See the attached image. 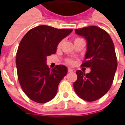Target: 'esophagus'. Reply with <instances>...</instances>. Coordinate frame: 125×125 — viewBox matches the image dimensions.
Returning a JSON list of instances; mask_svg holds the SVG:
<instances>
[{
  "label": "esophagus",
  "instance_id": "esophagus-1",
  "mask_svg": "<svg viewBox=\"0 0 125 125\" xmlns=\"http://www.w3.org/2000/svg\"><path fill=\"white\" fill-rule=\"evenodd\" d=\"M67 70H68V72H73V69L71 68H70V67H68Z\"/></svg>",
  "mask_w": 125,
  "mask_h": 125
}]
</instances>
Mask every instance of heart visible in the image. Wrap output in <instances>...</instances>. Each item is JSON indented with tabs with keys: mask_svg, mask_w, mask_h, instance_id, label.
<instances>
[{
	"mask_svg": "<svg viewBox=\"0 0 125 125\" xmlns=\"http://www.w3.org/2000/svg\"><path fill=\"white\" fill-rule=\"evenodd\" d=\"M82 38H76L75 39H74V42L75 41H77V40H81ZM62 42H60V43H58V47H60L62 45ZM67 62L68 63H69V64H73V61L71 60H67Z\"/></svg>",
	"mask_w": 125,
	"mask_h": 125,
	"instance_id": "b5f03b06",
	"label": "heart"
}]
</instances>
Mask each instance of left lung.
I'll list each match as a JSON object with an SVG mask.
<instances>
[{
    "label": "left lung",
    "instance_id": "obj_1",
    "mask_svg": "<svg viewBox=\"0 0 125 125\" xmlns=\"http://www.w3.org/2000/svg\"><path fill=\"white\" fill-rule=\"evenodd\" d=\"M76 34L87 41V52L81 66L91 68L85 74L76 71L73 87L78 97L88 102L101 99L110 89L117 67L115 47L110 36L96 26L78 28Z\"/></svg>",
    "mask_w": 125,
    "mask_h": 125
}]
</instances>
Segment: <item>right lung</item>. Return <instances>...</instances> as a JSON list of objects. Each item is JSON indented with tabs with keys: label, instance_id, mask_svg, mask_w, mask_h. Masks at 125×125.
Here are the masks:
<instances>
[{
	"label": "right lung",
	"instance_id": "add662e5",
	"mask_svg": "<svg viewBox=\"0 0 125 125\" xmlns=\"http://www.w3.org/2000/svg\"><path fill=\"white\" fill-rule=\"evenodd\" d=\"M72 31L41 25L29 30L21 41L16 54L17 76L22 91L34 102L47 103L56 95L67 68L57 65L51 70L47 57L56 53L58 43Z\"/></svg>",
	"mask_w": 125,
	"mask_h": 125
}]
</instances>
